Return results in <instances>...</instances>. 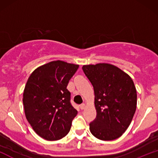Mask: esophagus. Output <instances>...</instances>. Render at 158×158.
<instances>
[{"instance_id": "obj_1", "label": "esophagus", "mask_w": 158, "mask_h": 158, "mask_svg": "<svg viewBox=\"0 0 158 158\" xmlns=\"http://www.w3.org/2000/svg\"><path fill=\"white\" fill-rule=\"evenodd\" d=\"M79 108H80L81 110L85 109V104H84V103H83V104L80 105V106H79Z\"/></svg>"}]
</instances>
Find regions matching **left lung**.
<instances>
[{
    "label": "left lung",
    "mask_w": 158,
    "mask_h": 158,
    "mask_svg": "<svg viewBox=\"0 0 158 158\" xmlns=\"http://www.w3.org/2000/svg\"><path fill=\"white\" fill-rule=\"evenodd\" d=\"M83 72L94 87L97 117L90 131L102 140L119 138L129 126L137 108V90L131 78L114 65H84Z\"/></svg>",
    "instance_id": "8db88e82"
}]
</instances>
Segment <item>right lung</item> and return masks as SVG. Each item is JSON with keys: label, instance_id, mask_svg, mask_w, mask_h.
Masks as SVG:
<instances>
[{"label": "right lung", "instance_id": "1", "mask_svg": "<svg viewBox=\"0 0 158 158\" xmlns=\"http://www.w3.org/2000/svg\"><path fill=\"white\" fill-rule=\"evenodd\" d=\"M79 65L53 61L35 69L23 94L25 115L32 128L47 140H57L70 131L77 110L70 103L69 80Z\"/></svg>", "mask_w": 158, "mask_h": 158}]
</instances>
